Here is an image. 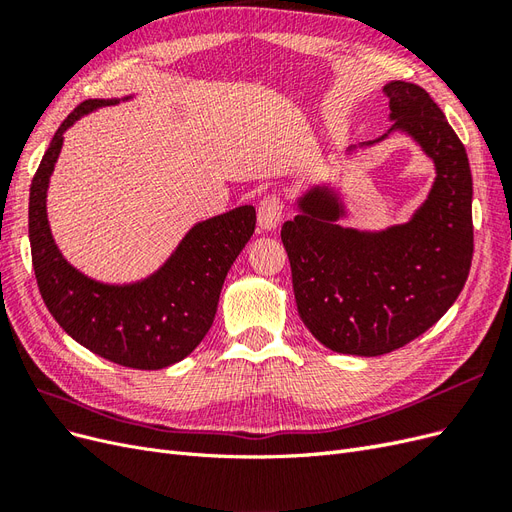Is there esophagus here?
I'll list each match as a JSON object with an SVG mask.
<instances>
[{
    "instance_id": "obj_1",
    "label": "esophagus",
    "mask_w": 512,
    "mask_h": 512,
    "mask_svg": "<svg viewBox=\"0 0 512 512\" xmlns=\"http://www.w3.org/2000/svg\"><path fill=\"white\" fill-rule=\"evenodd\" d=\"M284 205L277 194H265L258 203V226L262 230H273L282 220Z\"/></svg>"
}]
</instances>
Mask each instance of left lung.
I'll list each match as a JSON object with an SVG mask.
<instances>
[{
  "instance_id": "8db88e82",
  "label": "left lung",
  "mask_w": 512,
  "mask_h": 512,
  "mask_svg": "<svg viewBox=\"0 0 512 512\" xmlns=\"http://www.w3.org/2000/svg\"><path fill=\"white\" fill-rule=\"evenodd\" d=\"M382 94L393 128L436 162L425 205L412 222L367 235L333 224L339 203L314 190L282 226L299 316L322 346L342 354L378 356L423 335L459 297L474 254L466 147L423 87L393 81Z\"/></svg>"
}]
</instances>
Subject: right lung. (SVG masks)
<instances>
[{"label":"right lung","mask_w":512,"mask_h":512,"mask_svg":"<svg viewBox=\"0 0 512 512\" xmlns=\"http://www.w3.org/2000/svg\"><path fill=\"white\" fill-rule=\"evenodd\" d=\"M117 100H85L57 128L29 188V243L42 299L72 339L102 359L134 369H162L185 359L211 329L232 262L256 228L245 205L196 224L149 280L104 286L72 269L46 222V188L64 132L81 115Z\"/></svg>","instance_id":"add662e5"}]
</instances>
